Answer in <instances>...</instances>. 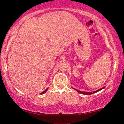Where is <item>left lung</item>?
<instances>
[{
  "label": "left lung",
  "instance_id": "1",
  "mask_svg": "<svg viewBox=\"0 0 124 124\" xmlns=\"http://www.w3.org/2000/svg\"><path fill=\"white\" fill-rule=\"evenodd\" d=\"M103 88H104V87H103V88H101V89H99V90H97V91H94V92H93V93H92V92H81V91H78V90H77V89H76V91H77L78 93H80V94H88V95H89V94H92L93 93H96V92H99V91H101V90H102V89H103Z\"/></svg>",
  "mask_w": 124,
  "mask_h": 124
}]
</instances>
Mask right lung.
<instances>
[{
	"label": "right lung",
	"mask_w": 124,
	"mask_h": 124,
	"mask_svg": "<svg viewBox=\"0 0 124 124\" xmlns=\"http://www.w3.org/2000/svg\"><path fill=\"white\" fill-rule=\"evenodd\" d=\"M47 89H48V88H47V89H46V90H45V91H44L43 92H42V93H40V94H44L45 93H46V92L47 91Z\"/></svg>",
	"instance_id": "obj_1"
}]
</instances>
